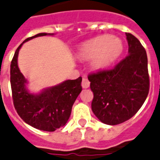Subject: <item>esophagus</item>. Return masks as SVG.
I'll return each mask as SVG.
<instances>
[{"mask_svg":"<svg viewBox=\"0 0 160 160\" xmlns=\"http://www.w3.org/2000/svg\"><path fill=\"white\" fill-rule=\"evenodd\" d=\"M82 87L84 88H87L89 87V85H90V82L88 81V79H86V78H84L82 80Z\"/></svg>","mask_w":160,"mask_h":160,"instance_id":"34e87169","label":"esophagus"}]
</instances>
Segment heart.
<instances>
[{"label":"heart","instance_id":"obj_1","mask_svg":"<svg viewBox=\"0 0 160 160\" xmlns=\"http://www.w3.org/2000/svg\"><path fill=\"white\" fill-rule=\"evenodd\" d=\"M123 50V45L117 38L100 37L85 42L79 50L84 59H91L94 69L102 70L109 67L116 60Z\"/></svg>","mask_w":160,"mask_h":160}]
</instances>
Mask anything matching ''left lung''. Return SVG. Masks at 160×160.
I'll return each instance as SVG.
<instances>
[{
    "mask_svg": "<svg viewBox=\"0 0 160 160\" xmlns=\"http://www.w3.org/2000/svg\"><path fill=\"white\" fill-rule=\"evenodd\" d=\"M128 55L111 70L88 76L93 92L92 111L101 122L116 125L132 118L146 101L150 79L147 55L133 35L126 33Z\"/></svg>",
    "mask_w": 160,
    "mask_h": 160,
    "instance_id": "8db88e82",
    "label": "left lung"
}]
</instances>
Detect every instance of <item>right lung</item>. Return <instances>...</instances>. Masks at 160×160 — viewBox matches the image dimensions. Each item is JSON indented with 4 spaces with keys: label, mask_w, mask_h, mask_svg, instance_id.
<instances>
[{
    "label": "right lung",
    "mask_w": 160,
    "mask_h": 160,
    "mask_svg": "<svg viewBox=\"0 0 160 160\" xmlns=\"http://www.w3.org/2000/svg\"><path fill=\"white\" fill-rule=\"evenodd\" d=\"M53 33H39L26 39L18 47L10 64V84L14 106L25 123L37 129L53 132L68 122L74 102L82 90V78L68 80L55 86L32 93L27 88L28 80L18 66L19 49L23 43L38 37Z\"/></svg>",
    "instance_id": "right-lung-1"
}]
</instances>
